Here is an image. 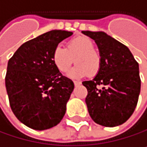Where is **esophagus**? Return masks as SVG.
Masks as SVG:
<instances>
[{
    "label": "esophagus",
    "instance_id": "1",
    "mask_svg": "<svg viewBox=\"0 0 147 147\" xmlns=\"http://www.w3.org/2000/svg\"><path fill=\"white\" fill-rule=\"evenodd\" d=\"M74 83L75 86H79V85L82 84V82H77V80H74Z\"/></svg>",
    "mask_w": 147,
    "mask_h": 147
}]
</instances>
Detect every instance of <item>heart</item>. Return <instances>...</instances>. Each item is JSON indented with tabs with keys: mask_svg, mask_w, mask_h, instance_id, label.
Masks as SVG:
<instances>
[{
	"mask_svg": "<svg viewBox=\"0 0 147 147\" xmlns=\"http://www.w3.org/2000/svg\"><path fill=\"white\" fill-rule=\"evenodd\" d=\"M75 59L76 65L68 72L71 78L94 76L101 68V56L94 50V42L86 36H77L67 44V48L58 45L53 52V61L57 69L67 72Z\"/></svg>",
	"mask_w": 147,
	"mask_h": 147,
	"instance_id": "b5f03b06",
	"label": "heart"
}]
</instances>
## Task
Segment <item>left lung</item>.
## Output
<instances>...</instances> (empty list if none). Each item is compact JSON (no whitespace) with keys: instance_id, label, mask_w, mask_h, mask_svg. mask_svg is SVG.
Returning a JSON list of instances; mask_svg holds the SVG:
<instances>
[{"instance_id":"obj_1","label":"left lung","mask_w":147,"mask_h":147,"mask_svg":"<svg viewBox=\"0 0 147 147\" xmlns=\"http://www.w3.org/2000/svg\"><path fill=\"white\" fill-rule=\"evenodd\" d=\"M82 33L96 43L102 60L97 75L82 82L88 89V113L100 125H120L130 118L138 103L141 87L138 63L127 46L106 33Z\"/></svg>"}]
</instances>
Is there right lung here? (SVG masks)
Listing matches in <instances>:
<instances>
[{
  "label": "right lung",
  "mask_w": 147,
  "mask_h": 147,
  "mask_svg": "<svg viewBox=\"0 0 147 147\" xmlns=\"http://www.w3.org/2000/svg\"><path fill=\"white\" fill-rule=\"evenodd\" d=\"M73 32L51 30L22 45L9 59L5 85L10 108L26 126L43 131L62 120L74 90L53 61L54 48Z\"/></svg>",
  "instance_id": "right-lung-1"
}]
</instances>
